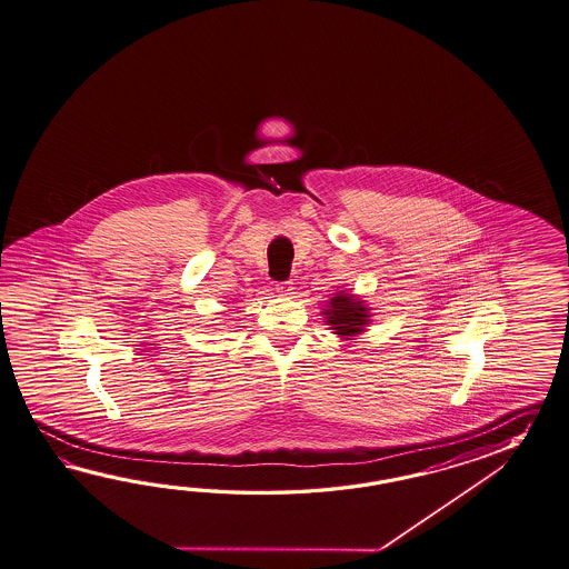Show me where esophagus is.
I'll use <instances>...</instances> for the list:
<instances>
[{"label":"esophagus","instance_id":"1","mask_svg":"<svg viewBox=\"0 0 569 569\" xmlns=\"http://www.w3.org/2000/svg\"><path fill=\"white\" fill-rule=\"evenodd\" d=\"M292 282L291 280H287V282H278L277 284V291L280 292V295H292Z\"/></svg>","mask_w":569,"mask_h":569}]
</instances>
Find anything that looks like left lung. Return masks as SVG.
Here are the masks:
<instances>
[{
	"mask_svg": "<svg viewBox=\"0 0 569 569\" xmlns=\"http://www.w3.org/2000/svg\"><path fill=\"white\" fill-rule=\"evenodd\" d=\"M321 316L330 330L342 340H357L372 321L369 303L348 291L331 292L330 301H326L321 309Z\"/></svg>",
	"mask_w": 569,
	"mask_h": 569,
	"instance_id": "left-lung-1",
	"label": "left lung"
}]
</instances>
